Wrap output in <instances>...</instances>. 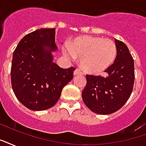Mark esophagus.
<instances>
[{
    "instance_id": "obj_1",
    "label": "esophagus",
    "mask_w": 146,
    "mask_h": 146,
    "mask_svg": "<svg viewBox=\"0 0 146 146\" xmlns=\"http://www.w3.org/2000/svg\"><path fill=\"white\" fill-rule=\"evenodd\" d=\"M81 74H83V73L81 72L80 70H79V69H76L75 70H74V73H73V75H81Z\"/></svg>"
}]
</instances>
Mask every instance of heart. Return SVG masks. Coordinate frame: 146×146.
I'll use <instances>...</instances> for the list:
<instances>
[{
	"instance_id": "1",
	"label": "heart",
	"mask_w": 146,
	"mask_h": 146,
	"mask_svg": "<svg viewBox=\"0 0 146 146\" xmlns=\"http://www.w3.org/2000/svg\"><path fill=\"white\" fill-rule=\"evenodd\" d=\"M116 52L113 41L96 36L80 37L70 46L63 47V55L70 60L80 59L83 70L90 74H100L107 70L113 64Z\"/></svg>"
}]
</instances>
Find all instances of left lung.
<instances>
[{
    "label": "left lung",
    "instance_id": "8db88e82",
    "mask_svg": "<svg viewBox=\"0 0 146 146\" xmlns=\"http://www.w3.org/2000/svg\"><path fill=\"white\" fill-rule=\"evenodd\" d=\"M116 57L106 70V75H86V86L82 92L85 105L93 113L108 115L125 105L132 92L135 71L134 60L129 48L115 39Z\"/></svg>",
    "mask_w": 146,
    "mask_h": 146
}]
</instances>
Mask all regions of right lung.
Listing matches in <instances>:
<instances>
[{
	"label": "right lung",
	"instance_id": "add662e5",
	"mask_svg": "<svg viewBox=\"0 0 146 146\" xmlns=\"http://www.w3.org/2000/svg\"><path fill=\"white\" fill-rule=\"evenodd\" d=\"M55 30L42 28L27 34L13 53L12 89L17 100L33 111L55 105L73 77L74 67L63 69L53 62L52 52L57 50Z\"/></svg>",
	"mask_w": 146,
	"mask_h": 146
}]
</instances>
